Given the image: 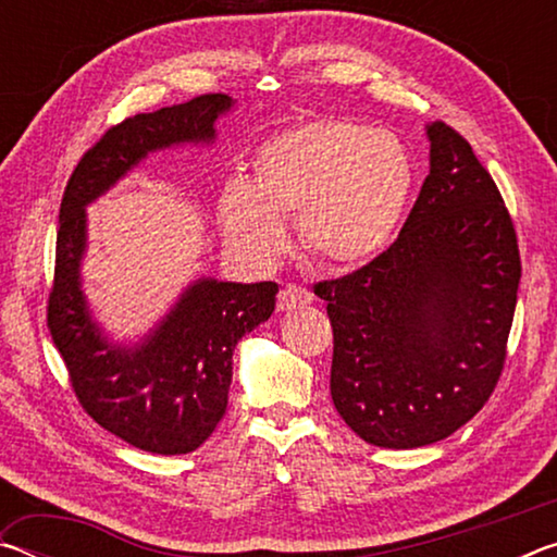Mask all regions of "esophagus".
Segmentation results:
<instances>
[{
  "mask_svg": "<svg viewBox=\"0 0 557 557\" xmlns=\"http://www.w3.org/2000/svg\"><path fill=\"white\" fill-rule=\"evenodd\" d=\"M309 301H312V292L299 287V285H287V287L280 289L277 309H280V312H292V309L307 307Z\"/></svg>",
  "mask_w": 557,
  "mask_h": 557,
  "instance_id": "1",
  "label": "esophagus"
}]
</instances>
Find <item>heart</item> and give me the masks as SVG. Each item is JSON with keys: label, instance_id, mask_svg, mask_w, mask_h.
Here are the masks:
<instances>
[{"label": "heart", "instance_id": "b5f03b06", "mask_svg": "<svg viewBox=\"0 0 557 557\" xmlns=\"http://www.w3.org/2000/svg\"><path fill=\"white\" fill-rule=\"evenodd\" d=\"M412 191L408 149L391 132L356 120H314L262 143L252 176L233 178L221 221L233 245L270 260L285 245V219L324 265L371 260L391 243Z\"/></svg>", "mask_w": 557, "mask_h": 557}]
</instances>
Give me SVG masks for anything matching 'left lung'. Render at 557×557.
<instances>
[{"label": "left lung", "instance_id": "obj_1", "mask_svg": "<svg viewBox=\"0 0 557 557\" xmlns=\"http://www.w3.org/2000/svg\"><path fill=\"white\" fill-rule=\"evenodd\" d=\"M430 174L388 250L314 285L334 329L332 400L358 437L412 449L484 408L506 363L521 256L492 174L428 125Z\"/></svg>", "mask_w": 557, "mask_h": 557}]
</instances>
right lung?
Returning <instances> with one entry per match:
<instances>
[{
  "instance_id": "add662e5",
  "label": "right lung",
  "mask_w": 557,
  "mask_h": 557,
  "mask_svg": "<svg viewBox=\"0 0 557 557\" xmlns=\"http://www.w3.org/2000/svg\"><path fill=\"white\" fill-rule=\"evenodd\" d=\"M231 106L233 98L209 92L122 120L81 157L63 191L46 314L51 338L83 410L152 455H186L211 437L228 408L233 348L275 312L277 285L201 277L137 346L110 344L81 289L86 206L149 152L184 143L211 145L215 120Z\"/></svg>"
}]
</instances>
